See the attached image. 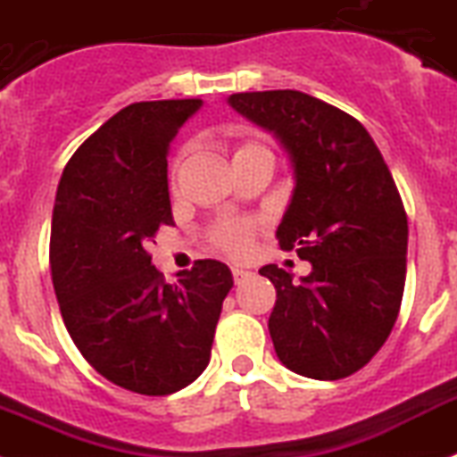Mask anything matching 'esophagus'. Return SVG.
<instances>
[{"label": "esophagus", "mask_w": 457, "mask_h": 457, "mask_svg": "<svg viewBox=\"0 0 457 457\" xmlns=\"http://www.w3.org/2000/svg\"><path fill=\"white\" fill-rule=\"evenodd\" d=\"M231 272H233V279H236V284H240L243 282V279H247L249 275H252V272L249 270H245V268H231Z\"/></svg>", "instance_id": "34e87169"}]
</instances>
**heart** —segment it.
<instances>
[{
    "label": "heart",
    "instance_id": "1",
    "mask_svg": "<svg viewBox=\"0 0 457 457\" xmlns=\"http://www.w3.org/2000/svg\"><path fill=\"white\" fill-rule=\"evenodd\" d=\"M245 147H240V150H245ZM249 233H252V224H249V221H224V224L214 231V243L220 245V247H224L226 252H231V254H240V252L247 249Z\"/></svg>",
    "mask_w": 457,
    "mask_h": 457
}]
</instances>
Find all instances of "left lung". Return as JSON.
Segmentation results:
<instances>
[{
  "mask_svg": "<svg viewBox=\"0 0 457 457\" xmlns=\"http://www.w3.org/2000/svg\"><path fill=\"white\" fill-rule=\"evenodd\" d=\"M226 101L275 136L294 173L277 237L312 270H259L277 291V358L310 379L349 377L381 349L403 303L409 228L391 170L368 129L317 96L270 89Z\"/></svg>",
  "mask_w": 457,
  "mask_h": 457,
  "instance_id": "1",
  "label": "left lung"
}]
</instances>
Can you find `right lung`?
Masks as SVG:
<instances>
[{
  "mask_svg": "<svg viewBox=\"0 0 457 457\" xmlns=\"http://www.w3.org/2000/svg\"><path fill=\"white\" fill-rule=\"evenodd\" d=\"M201 99L140 101L78 147L57 185L50 270L85 361L140 395H170L208 368L226 263L203 259L166 284L145 247L173 224L169 150Z\"/></svg>",
  "mask_w": 457,
  "mask_h": 457,
  "instance_id": "right-lung-1",
  "label": "right lung"
}]
</instances>
